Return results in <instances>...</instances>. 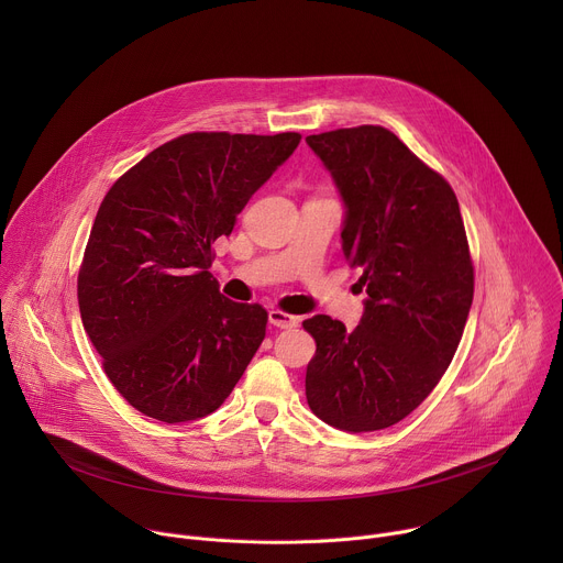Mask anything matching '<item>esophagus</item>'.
<instances>
[{"label":"esophagus","instance_id":"1","mask_svg":"<svg viewBox=\"0 0 563 563\" xmlns=\"http://www.w3.org/2000/svg\"><path fill=\"white\" fill-rule=\"evenodd\" d=\"M269 323L274 328H280V330H291V328H298L300 318L298 316H291L287 311H280V309H272L269 311Z\"/></svg>","mask_w":563,"mask_h":563}]
</instances>
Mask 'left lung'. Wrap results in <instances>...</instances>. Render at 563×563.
<instances>
[{
	"instance_id": "left-lung-1",
	"label": "left lung",
	"mask_w": 563,
	"mask_h": 563,
	"mask_svg": "<svg viewBox=\"0 0 563 563\" xmlns=\"http://www.w3.org/2000/svg\"><path fill=\"white\" fill-rule=\"evenodd\" d=\"M305 142L343 200V254L358 267L365 309L350 332L325 313L305 394L345 432H374L417 410L448 369L474 294V269L452 187L383 126L336 129Z\"/></svg>"
}]
</instances>
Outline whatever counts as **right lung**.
<instances>
[{
    "label": "right lung",
    "instance_id": "obj_1",
    "mask_svg": "<svg viewBox=\"0 0 563 563\" xmlns=\"http://www.w3.org/2000/svg\"><path fill=\"white\" fill-rule=\"evenodd\" d=\"M298 133H187L104 196L77 276L85 330L115 389L163 423L222 406L265 339L267 311L233 302L213 243L296 151Z\"/></svg>",
    "mask_w": 563,
    "mask_h": 563
}]
</instances>
